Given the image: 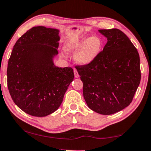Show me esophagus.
<instances>
[{
  "label": "esophagus",
  "mask_w": 151,
  "mask_h": 151,
  "mask_svg": "<svg viewBox=\"0 0 151 151\" xmlns=\"http://www.w3.org/2000/svg\"><path fill=\"white\" fill-rule=\"evenodd\" d=\"M74 75H75V78H78V76H79V75H78L77 70H76V69H75V68L74 69Z\"/></svg>",
  "instance_id": "esophagus-1"
}]
</instances>
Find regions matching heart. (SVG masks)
<instances>
[{"mask_svg":"<svg viewBox=\"0 0 151 151\" xmlns=\"http://www.w3.org/2000/svg\"><path fill=\"white\" fill-rule=\"evenodd\" d=\"M87 36L72 38L64 45V50L70 53L77 50L75 55L76 62L81 65L90 64L97 58L102 47V41L97 36Z\"/></svg>","mask_w":151,"mask_h":151,"instance_id":"1","label":"heart"}]
</instances>
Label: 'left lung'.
<instances>
[{"mask_svg": "<svg viewBox=\"0 0 151 151\" xmlns=\"http://www.w3.org/2000/svg\"><path fill=\"white\" fill-rule=\"evenodd\" d=\"M107 42L90 64L75 68L83 83L88 107L97 113L111 115L132 101L140 84V56L134 45L118 29H99Z\"/></svg>", "mask_w": 151, "mask_h": 151, "instance_id": "left-lung-1", "label": "left lung"}]
</instances>
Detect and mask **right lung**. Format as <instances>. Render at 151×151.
I'll return each mask as SVG.
<instances>
[{
    "mask_svg": "<svg viewBox=\"0 0 151 151\" xmlns=\"http://www.w3.org/2000/svg\"><path fill=\"white\" fill-rule=\"evenodd\" d=\"M59 31L33 27L14 45L7 67L12 99L26 114L44 117L56 111L74 79L73 69L54 65Z\"/></svg>",
    "mask_w": 151,
    "mask_h": 151,
    "instance_id": "1",
    "label": "right lung"
}]
</instances>
